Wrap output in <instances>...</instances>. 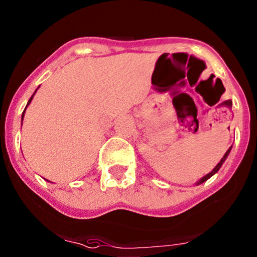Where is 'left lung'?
I'll return each instance as SVG.
<instances>
[{
	"label": "left lung",
	"mask_w": 257,
	"mask_h": 257,
	"mask_svg": "<svg viewBox=\"0 0 257 257\" xmlns=\"http://www.w3.org/2000/svg\"><path fill=\"white\" fill-rule=\"evenodd\" d=\"M231 148H233V145H231V147H230V148H229V149H228V151H226V153H225V154H224V156H223V158H221V160L219 161V164H218V165H217V166H215V167H214V169H213V170H212V171H210V172H209V174H208V175H206V176H204V177H202V178H201V180H199V181H197V182H196V185H201V183L206 182V181L208 180V178H210V177H212V176H213V175H214V174H217V172H218V171H219V169H220V167H221V165H223V164H224V161H225V160H226V158H228V155H229V154H230V150H231Z\"/></svg>",
	"instance_id": "8db88e82"
}]
</instances>
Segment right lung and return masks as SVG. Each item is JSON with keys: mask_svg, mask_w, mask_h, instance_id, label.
<instances>
[{"mask_svg": "<svg viewBox=\"0 0 257 257\" xmlns=\"http://www.w3.org/2000/svg\"><path fill=\"white\" fill-rule=\"evenodd\" d=\"M38 88H39V87H38ZM36 92H37V90H36ZM36 92H34L33 94H32V97H31V98H29V101H28V103H27V106H26V108H27V107H28V104H29V103H31V102H32V99H33V97H34V94H36ZM26 108H24L23 113H22V121H23V117H24V112H26ZM47 181H48V180H47ZM48 182H49V181H48Z\"/></svg>", "mask_w": 257, "mask_h": 257, "instance_id": "add662e5", "label": "right lung"}]
</instances>
